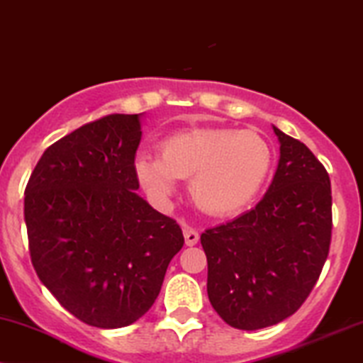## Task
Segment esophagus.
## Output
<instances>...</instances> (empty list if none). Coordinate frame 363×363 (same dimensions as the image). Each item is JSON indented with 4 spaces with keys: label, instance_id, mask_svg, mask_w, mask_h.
Wrapping results in <instances>:
<instances>
[{
    "label": "esophagus",
    "instance_id": "34e87169",
    "mask_svg": "<svg viewBox=\"0 0 363 363\" xmlns=\"http://www.w3.org/2000/svg\"><path fill=\"white\" fill-rule=\"evenodd\" d=\"M183 236H185V245L186 246L197 245L199 240H200V234L195 231V229L189 228V225H185V228H183Z\"/></svg>",
    "mask_w": 363,
    "mask_h": 363
}]
</instances>
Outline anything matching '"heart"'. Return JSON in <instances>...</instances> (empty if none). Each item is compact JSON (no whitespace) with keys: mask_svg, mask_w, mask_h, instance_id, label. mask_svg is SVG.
Returning <instances> with one entry per match:
<instances>
[{"mask_svg":"<svg viewBox=\"0 0 363 363\" xmlns=\"http://www.w3.org/2000/svg\"><path fill=\"white\" fill-rule=\"evenodd\" d=\"M274 155L262 135L229 127H200L168 135L161 155L139 151L134 172L152 199H169L190 178V195L203 212L233 216L258 197Z\"/></svg>","mask_w":363,"mask_h":363,"instance_id":"heart-1","label":"heart"}]
</instances>
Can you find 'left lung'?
<instances>
[{
  "instance_id": "1",
  "label": "left lung",
  "mask_w": 363,
  "mask_h": 363,
  "mask_svg": "<svg viewBox=\"0 0 363 363\" xmlns=\"http://www.w3.org/2000/svg\"><path fill=\"white\" fill-rule=\"evenodd\" d=\"M280 157L267 194L233 223L200 236L212 308L238 330L292 316L321 275L331 242V183L301 140L274 125Z\"/></svg>"
}]
</instances>
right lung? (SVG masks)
Returning <instances> with one entry per match:
<instances>
[{
	"mask_svg": "<svg viewBox=\"0 0 363 363\" xmlns=\"http://www.w3.org/2000/svg\"><path fill=\"white\" fill-rule=\"evenodd\" d=\"M143 113L106 115L45 149L25 189L32 265L89 326H129L155 304L182 250L173 219L140 195L134 157Z\"/></svg>",
	"mask_w": 363,
	"mask_h": 363,
	"instance_id": "right-lung-1",
	"label": "right lung"
}]
</instances>
